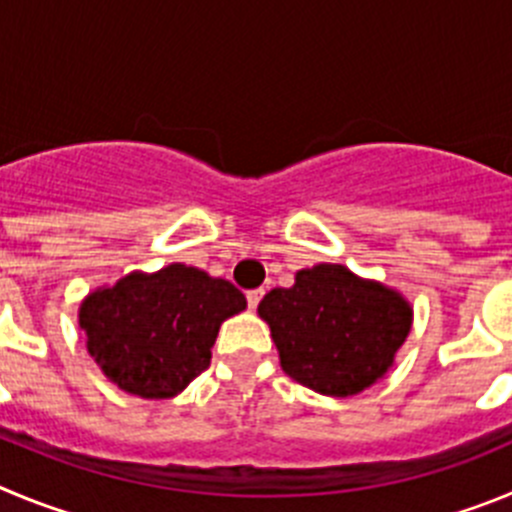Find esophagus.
Listing matches in <instances>:
<instances>
[{
	"label": "esophagus",
	"instance_id": "obj_1",
	"mask_svg": "<svg viewBox=\"0 0 512 512\" xmlns=\"http://www.w3.org/2000/svg\"><path fill=\"white\" fill-rule=\"evenodd\" d=\"M262 296H265V290H262V288H257V290H247V306H250V308H257V306H260Z\"/></svg>",
	"mask_w": 512,
	"mask_h": 512
}]
</instances>
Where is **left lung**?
<instances>
[{
	"mask_svg": "<svg viewBox=\"0 0 512 512\" xmlns=\"http://www.w3.org/2000/svg\"><path fill=\"white\" fill-rule=\"evenodd\" d=\"M270 324L280 365L321 395H357L388 372L411 331L400 293L344 265H316L293 288L270 290L257 306Z\"/></svg>",
	"mask_w": 512,
	"mask_h": 512,
	"instance_id": "1",
	"label": "left lung"
}]
</instances>
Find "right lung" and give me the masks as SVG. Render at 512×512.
I'll return each instance as SVG.
<instances>
[{"label":"right lung","instance_id":"right-lung-1","mask_svg":"<svg viewBox=\"0 0 512 512\" xmlns=\"http://www.w3.org/2000/svg\"><path fill=\"white\" fill-rule=\"evenodd\" d=\"M245 306L229 280L176 262L91 293L78 324L114 385L140 398H173L209 367L219 326Z\"/></svg>","mask_w":512,"mask_h":512}]
</instances>
